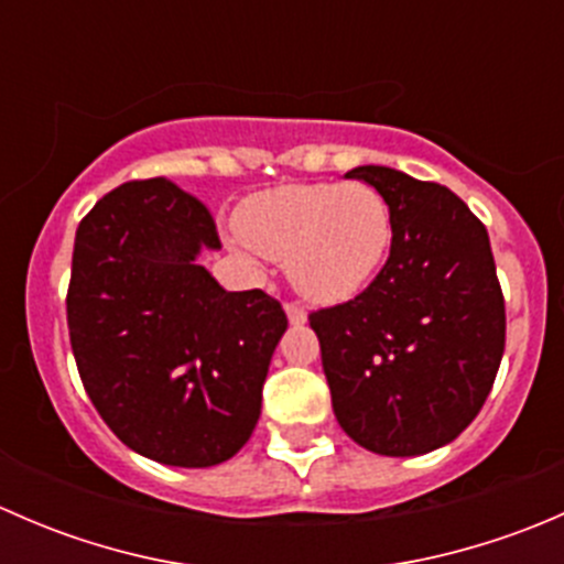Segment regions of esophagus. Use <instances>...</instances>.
I'll use <instances>...</instances> for the list:
<instances>
[{
	"instance_id": "esophagus-1",
	"label": "esophagus",
	"mask_w": 564,
	"mask_h": 564,
	"mask_svg": "<svg viewBox=\"0 0 564 564\" xmlns=\"http://www.w3.org/2000/svg\"><path fill=\"white\" fill-rule=\"evenodd\" d=\"M283 308H286V316L292 324H305V318H308V314H305V308L300 303H286Z\"/></svg>"
}]
</instances>
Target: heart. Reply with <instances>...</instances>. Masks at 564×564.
<instances>
[{
    "label": "heart",
    "mask_w": 564,
    "mask_h": 564,
    "mask_svg": "<svg viewBox=\"0 0 564 564\" xmlns=\"http://www.w3.org/2000/svg\"><path fill=\"white\" fill-rule=\"evenodd\" d=\"M256 253L286 261L294 289L338 303L366 289L392 246V213L366 182H311L256 193L240 213Z\"/></svg>",
    "instance_id": "b5f03b06"
}]
</instances>
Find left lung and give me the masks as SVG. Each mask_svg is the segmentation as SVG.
<instances>
[{
    "instance_id": "1",
    "label": "left lung",
    "mask_w": 564,
    "mask_h": 564,
    "mask_svg": "<svg viewBox=\"0 0 564 564\" xmlns=\"http://www.w3.org/2000/svg\"><path fill=\"white\" fill-rule=\"evenodd\" d=\"M390 204L392 246L355 300L311 311L340 429L379 456L453 442L486 403L505 351V297L486 226L453 191L357 166Z\"/></svg>"
}]
</instances>
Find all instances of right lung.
I'll return each instance as SVG.
<instances>
[{
  "instance_id": "1",
  "label": "right lung",
  "mask_w": 564,
  "mask_h": 564,
  "mask_svg": "<svg viewBox=\"0 0 564 564\" xmlns=\"http://www.w3.org/2000/svg\"><path fill=\"white\" fill-rule=\"evenodd\" d=\"M207 204L166 176L106 193L82 218L67 329L89 401L119 442L169 466H215L250 440L286 329L261 289L226 292Z\"/></svg>"
}]
</instances>
